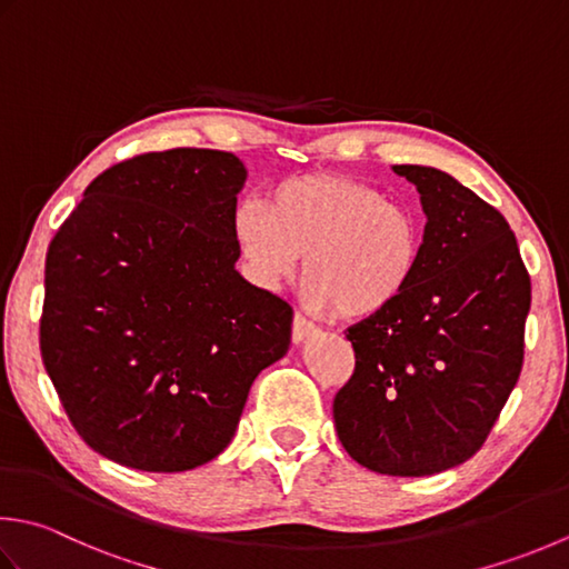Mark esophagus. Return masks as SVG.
I'll return each mask as SVG.
<instances>
[{
    "mask_svg": "<svg viewBox=\"0 0 569 569\" xmlns=\"http://www.w3.org/2000/svg\"><path fill=\"white\" fill-rule=\"evenodd\" d=\"M313 336H318V326H316V322H310L306 316L296 313V316H293V330H291L293 342H296V345H298V342H306L308 338H313Z\"/></svg>",
    "mask_w": 569,
    "mask_h": 569,
    "instance_id": "1",
    "label": "esophagus"
}]
</instances>
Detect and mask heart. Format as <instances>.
<instances>
[{"label": "heart", "instance_id": "1", "mask_svg": "<svg viewBox=\"0 0 569 569\" xmlns=\"http://www.w3.org/2000/svg\"><path fill=\"white\" fill-rule=\"evenodd\" d=\"M233 239L251 281L273 288L303 253L308 303L342 320H367L407 293L425 231L415 211L380 187L313 172L276 182L266 204L243 202Z\"/></svg>", "mask_w": 569, "mask_h": 569}]
</instances>
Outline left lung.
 <instances>
[{
    "label": "left lung",
    "mask_w": 569,
    "mask_h": 569,
    "mask_svg": "<svg viewBox=\"0 0 569 569\" xmlns=\"http://www.w3.org/2000/svg\"><path fill=\"white\" fill-rule=\"evenodd\" d=\"M427 214L415 281L348 328L355 372L336 429L387 476L441 473L483 447L522 370L530 276L498 209L437 167L395 164Z\"/></svg>",
    "instance_id": "1"
}]
</instances>
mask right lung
Wrapping results in <instances>:
<instances>
[{
    "instance_id": "add662e5",
    "label": "right lung",
    "mask_w": 569,
    "mask_h": 569,
    "mask_svg": "<svg viewBox=\"0 0 569 569\" xmlns=\"http://www.w3.org/2000/svg\"><path fill=\"white\" fill-rule=\"evenodd\" d=\"M243 182L231 152H144L98 174L49 243L41 360L78 437L110 461H211L288 352L293 308L233 269Z\"/></svg>"
}]
</instances>
